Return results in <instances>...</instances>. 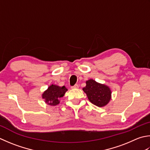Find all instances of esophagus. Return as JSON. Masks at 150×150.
Masks as SVG:
<instances>
[{
  "label": "esophagus",
  "mask_w": 150,
  "mask_h": 150,
  "mask_svg": "<svg viewBox=\"0 0 150 150\" xmlns=\"http://www.w3.org/2000/svg\"><path fill=\"white\" fill-rule=\"evenodd\" d=\"M79 88V85L78 84H75L74 86L71 87V88L72 89H77V88Z\"/></svg>",
  "instance_id": "34e87169"
}]
</instances>
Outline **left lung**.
<instances>
[{"label":"left lung","instance_id":"1","mask_svg":"<svg viewBox=\"0 0 150 150\" xmlns=\"http://www.w3.org/2000/svg\"><path fill=\"white\" fill-rule=\"evenodd\" d=\"M86 84V86L83 90L92 104L102 107L108 103L111 99V90L109 87L97 83L93 79L88 80Z\"/></svg>","mask_w":150,"mask_h":150}]
</instances>
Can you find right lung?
Returning a JSON list of instances; mask_svg holds the SVG:
<instances>
[{
    "label": "right lung",
    "instance_id": "add662e5",
    "mask_svg": "<svg viewBox=\"0 0 150 150\" xmlns=\"http://www.w3.org/2000/svg\"><path fill=\"white\" fill-rule=\"evenodd\" d=\"M67 91V89L64 86H59L55 84H51L48 87L47 90L43 93L42 98L45 99L47 104L51 106H56L59 104L60 98H62Z\"/></svg>",
    "mask_w": 150,
    "mask_h": 150
}]
</instances>
